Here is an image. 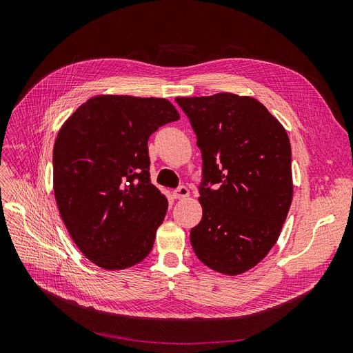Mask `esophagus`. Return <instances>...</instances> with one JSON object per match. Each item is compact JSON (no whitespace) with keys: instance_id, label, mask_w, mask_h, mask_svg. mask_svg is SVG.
Returning a JSON list of instances; mask_svg holds the SVG:
<instances>
[{"instance_id":"34e87169","label":"esophagus","mask_w":353,"mask_h":353,"mask_svg":"<svg viewBox=\"0 0 353 353\" xmlns=\"http://www.w3.org/2000/svg\"><path fill=\"white\" fill-rule=\"evenodd\" d=\"M190 196V190L185 185H179L175 191H174V197L175 199H185Z\"/></svg>"}]
</instances>
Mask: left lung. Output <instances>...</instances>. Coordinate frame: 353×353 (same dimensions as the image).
Returning <instances> with one entry per match:
<instances>
[{
  "mask_svg": "<svg viewBox=\"0 0 353 353\" xmlns=\"http://www.w3.org/2000/svg\"><path fill=\"white\" fill-rule=\"evenodd\" d=\"M175 101L193 126L203 159V216L191 228V245L210 270L243 274L274 248L290 209V140L253 97L219 92Z\"/></svg>",
  "mask_w": 353,
  "mask_h": 353,
  "instance_id": "left-lung-1",
  "label": "left lung"
}]
</instances>
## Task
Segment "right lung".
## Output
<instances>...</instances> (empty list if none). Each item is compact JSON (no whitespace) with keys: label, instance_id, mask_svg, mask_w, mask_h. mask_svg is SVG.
I'll list each match as a JSON object with an SVG mask.
<instances>
[{"label":"right lung","instance_id":"1","mask_svg":"<svg viewBox=\"0 0 353 353\" xmlns=\"http://www.w3.org/2000/svg\"><path fill=\"white\" fill-rule=\"evenodd\" d=\"M179 119L165 99L97 95L63 123L52 152L60 216L83 256L125 270L152 252L168 200L150 181L148 138Z\"/></svg>","mask_w":353,"mask_h":353}]
</instances>
